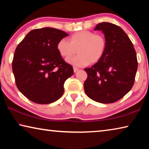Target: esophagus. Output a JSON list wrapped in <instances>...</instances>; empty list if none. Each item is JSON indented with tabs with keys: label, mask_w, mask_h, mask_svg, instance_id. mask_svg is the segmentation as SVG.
Masks as SVG:
<instances>
[{
	"label": "esophagus",
	"mask_w": 149,
	"mask_h": 149,
	"mask_svg": "<svg viewBox=\"0 0 149 149\" xmlns=\"http://www.w3.org/2000/svg\"><path fill=\"white\" fill-rule=\"evenodd\" d=\"M78 70H79V68H75V67H74V72L75 73L77 72Z\"/></svg>",
	"instance_id": "obj_1"
}]
</instances>
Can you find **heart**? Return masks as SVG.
Masks as SVG:
<instances>
[{"instance_id":"obj_1","label":"heart","mask_w":149,"mask_h":149,"mask_svg":"<svg viewBox=\"0 0 149 149\" xmlns=\"http://www.w3.org/2000/svg\"><path fill=\"white\" fill-rule=\"evenodd\" d=\"M69 41L62 39L58 42L56 49L62 57L69 58L76 53V56L70 58L67 62L76 66H85L89 63L99 62L104 55L107 48V40L102 35L95 34L88 30L74 33Z\"/></svg>"}]
</instances>
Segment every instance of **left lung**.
Instances as JSON below:
<instances>
[{
  "instance_id": "8db88e82",
  "label": "left lung",
  "mask_w": 149,
  "mask_h": 149,
  "mask_svg": "<svg viewBox=\"0 0 149 149\" xmlns=\"http://www.w3.org/2000/svg\"><path fill=\"white\" fill-rule=\"evenodd\" d=\"M95 30L104 34L107 48L99 62L85 69L87 78L84 89L91 99L109 104L132 89L138 66L137 55L129 37L120 27L102 22Z\"/></svg>"
}]
</instances>
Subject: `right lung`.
Wrapping results in <instances>:
<instances>
[{
	"label": "right lung",
	"mask_w": 149,
	"mask_h": 149,
	"mask_svg": "<svg viewBox=\"0 0 149 149\" xmlns=\"http://www.w3.org/2000/svg\"><path fill=\"white\" fill-rule=\"evenodd\" d=\"M68 35L52 27L33 29L16 47L12 61L16 86L32 102L50 104L64 93L65 81L74 74V69L58 53L56 45Z\"/></svg>",
	"instance_id": "add662e5"
}]
</instances>
